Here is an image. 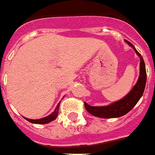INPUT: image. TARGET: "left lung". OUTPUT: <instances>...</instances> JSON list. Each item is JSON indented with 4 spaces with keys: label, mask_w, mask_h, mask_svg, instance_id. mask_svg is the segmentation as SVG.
<instances>
[{
    "label": "left lung",
    "mask_w": 155,
    "mask_h": 155,
    "mask_svg": "<svg viewBox=\"0 0 155 155\" xmlns=\"http://www.w3.org/2000/svg\"><path fill=\"white\" fill-rule=\"evenodd\" d=\"M125 41L127 44L134 48V51L136 52V54L140 58V72H139L138 80L136 85L134 86V88L131 90L130 92L126 96L108 106L92 107L85 102V107L86 111L95 117H98L101 118H113V117H120L122 116H124L134 107V106L138 103V101L143 94L145 89L146 80H147L145 64L141 54L137 51V49L134 48V45L130 42L127 40Z\"/></svg>",
    "instance_id": "1"
}]
</instances>
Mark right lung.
<instances>
[{
	"instance_id": "right-lung-1",
	"label": "right lung",
	"mask_w": 155,
	"mask_h": 155,
	"mask_svg": "<svg viewBox=\"0 0 155 155\" xmlns=\"http://www.w3.org/2000/svg\"><path fill=\"white\" fill-rule=\"evenodd\" d=\"M59 104L60 102H59V104L57 105V107L55 108V110L53 112H52L50 115H48V117H45L44 118H40V119H28L26 118V120H28V122L32 123H36V124H46V123H48L54 121L55 119L57 118V117L59 115Z\"/></svg>"
}]
</instances>
